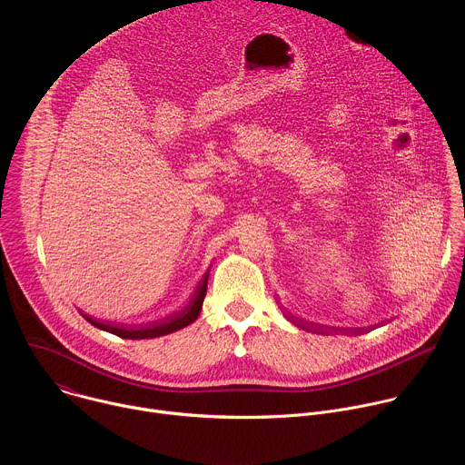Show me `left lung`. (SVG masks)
Wrapping results in <instances>:
<instances>
[{
    "instance_id": "1",
    "label": "left lung",
    "mask_w": 465,
    "mask_h": 465,
    "mask_svg": "<svg viewBox=\"0 0 465 465\" xmlns=\"http://www.w3.org/2000/svg\"><path fill=\"white\" fill-rule=\"evenodd\" d=\"M298 325H300V323H298ZM302 327H303V325H302Z\"/></svg>"
}]
</instances>
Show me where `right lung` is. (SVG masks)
Returning a JSON list of instances; mask_svg holds the SVG:
<instances>
[{"instance_id": "1", "label": "right lung", "mask_w": 465, "mask_h": 465, "mask_svg": "<svg viewBox=\"0 0 465 465\" xmlns=\"http://www.w3.org/2000/svg\"><path fill=\"white\" fill-rule=\"evenodd\" d=\"M206 291H208V276H204L201 280V283H198L193 298L189 300V303L163 318V320H156V322H149V323H142V325H121V323H112V322H101V320H95L88 314H83L92 325H95L97 329H103V331H108V333L112 335H117L121 339H130V341H142V339H156V337H163V335H169L173 333V331H178L189 323H193L198 314H201V309H203V302L206 298Z\"/></svg>"}]
</instances>
